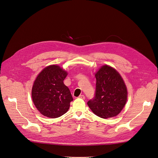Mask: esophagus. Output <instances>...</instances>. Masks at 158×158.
I'll return each instance as SVG.
<instances>
[{
  "mask_svg": "<svg viewBox=\"0 0 158 158\" xmlns=\"http://www.w3.org/2000/svg\"><path fill=\"white\" fill-rule=\"evenodd\" d=\"M78 98H80V99H85V97L84 95H79Z\"/></svg>",
  "mask_w": 158,
  "mask_h": 158,
  "instance_id": "34e87169",
  "label": "esophagus"
}]
</instances>
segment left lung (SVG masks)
I'll return each instance as SVG.
<instances>
[{"instance_id": "obj_1", "label": "left lung", "mask_w": 158, "mask_h": 158, "mask_svg": "<svg viewBox=\"0 0 158 158\" xmlns=\"http://www.w3.org/2000/svg\"><path fill=\"white\" fill-rule=\"evenodd\" d=\"M95 96L87 104L97 116L106 119L117 116L127 101V89L119 73L111 66H102L96 73Z\"/></svg>"}]
</instances>
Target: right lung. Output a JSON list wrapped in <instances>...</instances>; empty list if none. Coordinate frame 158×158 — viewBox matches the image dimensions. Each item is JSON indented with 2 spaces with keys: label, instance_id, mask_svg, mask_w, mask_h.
I'll return each mask as SVG.
<instances>
[{
  "label": "right lung",
  "instance_id": "obj_1",
  "mask_svg": "<svg viewBox=\"0 0 158 158\" xmlns=\"http://www.w3.org/2000/svg\"><path fill=\"white\" fill-rule=\"evenodd\" d=\"M68 73L57 65L45 68L36 78L31 90L33 102L40 113L47 117L61 116L73 100L63 83Z\"/></svg>",
  "mask_w": 158,
  "mask_h": 158
}]
</instances>
